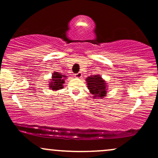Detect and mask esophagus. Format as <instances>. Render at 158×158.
<instances>
[{
	"label": "esophagus",
	"mask_w": 158,
	"mask_h": 158,
	"mask_svg": "<svg viewBox=\"0 0 158 158\" xmlns=\"http://www.w3.org/2000/svg\"><path fill=\"white\" fill-rule=\"evenodd\" d=\"M81 75H82V74H81V72H79V73H76L75 74V77H77V78H81Z\"/></svg>",
	"instance_id": "esophagus-1"
}]
</instances>
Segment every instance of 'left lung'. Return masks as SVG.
<instances>
[{
  "label": "left lung",
  "instance_id": "left-lung-1",
  "mask_svg": "<svg viewBox=\"0 0 158 158\" xmlns=\"http://www.w3.org/2000/svg\"><path fill=\"white\" fill-rule=\"evenodd\" d=\"M87 85L90 94H93L94 99H102L107 94V84L106 81L99 75L90 76L87 77Z\"/></svg>",
  "mask_w": 158,
  "mask_h": 158
}]
</instances>
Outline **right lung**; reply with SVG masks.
Masks as SVG:
<instances>
[{"label":"right lung","instance_id":"right-lung-1","mask_svg":"<svg viewBox=\"0 0 158 158\" xmlns=\"http://www.w3.org/2000/svg\"><path fill=\"white\" fill-rule=\"evenodd\" d=\"M67 77V76L62 75L61 73H59V72H54L52 73V79L50 81V89L52 90H60L63 88V84L64 83V79Z\"/></svg>","mask_w":158,"mask_h":158}]
</instances>
